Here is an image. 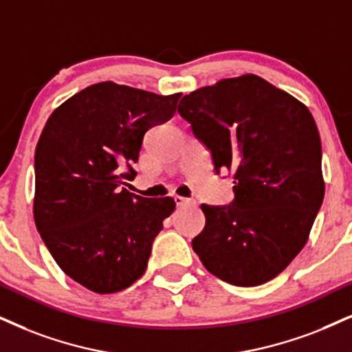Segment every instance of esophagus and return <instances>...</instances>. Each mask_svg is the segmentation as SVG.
Instances as JSON below:
<instances>
[{
  "instance_id": "1",
  "label": "esophagus",
  "mask_w": 352,
  "mask_h": 352,
  "mask_svg": "<svg viewBox=\"0 0 352 352\" xmlns=\"http://www.w3.org/2000/svg\"><path fill=\"white\" fill-rule=\"evenodd\" d=\"M177 206H197V201L191 198H184V197H175Z\"/></svg>"
}]
</instances>
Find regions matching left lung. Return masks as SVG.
Masks as SVG:
<instances>
[{
    "instance_id": "1",
    "label": "left lung",
    "mask_w": 352,
    "mask_h": 352,
    "mask_svg": "<svg viewBox=\"0 0 352 352\" xmlns=\"http://www.w3.org/2000/svg\"><path fill=\"white\" fill-rule=\"evenodd\" d=\"M179 113L234 172V201L201 204L203 232L191 242L209 273L234 286L268 283L309 239L323 203L322 143L309 109L255 74L190 92Z\"/></svg>"
}]
</instances>
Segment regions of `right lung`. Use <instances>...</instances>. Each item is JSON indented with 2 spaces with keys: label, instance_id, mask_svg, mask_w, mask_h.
<instances>
[{
  "label": "right lung",
  "instance_id": "right-lung-1",
  "mask_svg": "<svg viewBox=\"0 0 352 352\" xmlns=\"http://www.w3.org/2000/svg\"><path fill=\"white\" fill-rule=\"evenodd\" d=\"M180 96L105 81L47 120L35 149V226L58 266L89 291L112 294L140 279L175 209L170 197L123 185L136 177L144 133L173 117Z\"/></svg>",
  "mask_w": 352,
  "mask_h": 352
}]
</instances>
